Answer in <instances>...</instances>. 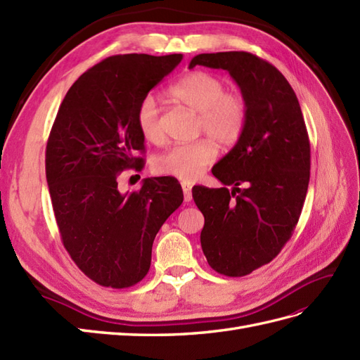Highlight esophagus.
Listing matches in <instances>:
<instances>
[{"instance_id":"esophagus-1","label":"esophagus","mask_w":360,"mask_h":360,"mask_svg":"<svg viewBox=\"0 0 360 360\" xmlns=\"http://www.w3.org/2000/svg\"><path fill=\"white\" fill-rule=\"evenodd\" d=\"M181 187H182V191H184V200H186V202H190V200L193 199V195H191V186H188V184H186V182H182V184H181Z\"/></svg>"}]
</instances>
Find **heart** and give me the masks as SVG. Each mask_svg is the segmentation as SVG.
I'll return each mask as SVG.
<instances>
[{"label": "heart", "mask_w": 360, "mask_h": 360, "mask_svg": "<svg viewBox=\"0 0 360 360\" xmlns=\"http://www.w3.org/2000/svg\"><path fill=\"white\" fill-rule=\"evenodd\" d=\"M170 96L179 103L199 114V131L205 132L219 144H234L242 136L246 126V103L242 96L226 92L225 82L207 71L190 72L176 82ZM136 126L144 140H161L160 106L153 96H146L136 108ZM216 144L204 138L195 143L176 144L165 150L153 162L160 174L181 181H196L216 158Z\"/></svg>", "instance_id": "1"}]
</instances>
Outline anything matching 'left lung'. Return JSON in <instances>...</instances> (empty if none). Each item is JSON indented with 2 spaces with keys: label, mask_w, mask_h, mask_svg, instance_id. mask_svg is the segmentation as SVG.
<instances>
[{
  "label": "left lung",
  "mask_w": 360,
  "mask_h": 360,
  "mask_svg": "<svg viewBox=\"0 0 360 360\" xmlns=\"http://www.w3.org/2000/svg\"><path fill=\"white\" fill-rule=\"evenodd\" d=\"M196 65L228 71L246 103L242 136L211 170L224 187H193L208 264L243 276L274 260L298 224L310 179L307 129L292 86L269 62L222 51L198 54L188 68Z\"/></svg>",
  "instance_id": "left-lung-1"
}]
</instances>
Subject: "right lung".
I'll use <instances>...</instances> for the list:
<instances>
[{
    "label": "right lung",
    "mask_w": 360,
    "mask_h": 360,
    "mask_svg": "<svg viewBox=\"0 0 360 360\" xmlns=\"http://www.w3.org/2000/svg\"><path fill=\"white\" fill-rule=\"evenodd\" d=\"M182 54H118L68 89L51 127L45 174L63 246L92 281L123 289L149 272L155 236L184 200L178 181L146 178L132 193L120 173L143 169L136 126L143 97L179 65Z\"/></svg>",
    "instance_id": "1"
}]
</instances>
